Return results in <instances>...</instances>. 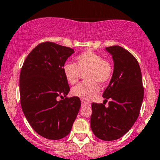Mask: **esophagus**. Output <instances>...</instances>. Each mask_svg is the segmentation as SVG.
I'll return each instance as SVG.
<instances>
[{"label":"esophagus","instance_id":"1","mask_svg":"<svg viewBox=\"0 0 160 160\" xmlns=\"http://www.w3.org/2000/svg\"><path fill=\"white\" fill-rule=\"evenodd\" d=\"M81 102H82V104H83V105H88V104H89V102L84 100V99H82Z\"/></svg>","mask_w":160,"mask_h":160}]
</instances>
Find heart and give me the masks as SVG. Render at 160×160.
Returning <instances> with one entry per match:
<instances>
[{"mask_svg": "<svg viewBox=\"0 0 160 160\" xmlns=\"http://www.w3.org/2000/svg\"><path fill=\"white\" fill-rule=\"evenodd\" d=\"M76 64L66 62L63 70L65 80L70 84H75L81 73H85V81L72 89V94L79 98L89 99L95 96L99 90V84H106L110 81L113 73V66L109 60L102 58L98 53L86 51L75 58Z\"/></svg>", "mask_w": 160, "mask_h": 160, "instance_id": "obj_1", "label": "heart"}]
</instances>
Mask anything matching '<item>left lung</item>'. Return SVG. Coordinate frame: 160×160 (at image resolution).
Returning a JSON list of instances; mask_svg holds the SVG:
<instances>
[{
  "label": "left lung",
  "mask_w": 160,
  "mask_h": 160,
  "mask_svg": "<svg viewBox=\"0 0 160 160\" xmlns=\"http://www.w3.org/2000/svg\"><path fill=\"white\" fill-rule=\"evenodd\" d=\"M114 62L113 76L102 94L103 103L92 102L91 128L102 141L125 135L137 121L144 98L140 65L135 57L119 46L107 47ZM109 101L108 107L105 104Z\"/></svg>",
  "instance_id": "1"
}]
</instances>
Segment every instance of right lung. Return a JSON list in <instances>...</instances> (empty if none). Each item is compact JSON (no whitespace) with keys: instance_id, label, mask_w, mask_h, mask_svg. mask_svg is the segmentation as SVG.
Here are the masks:
<instances>
[{"instance_id":"add662e5","label":"right lung","mask_w":160,"mask_h":160,"mask_svg":"<svg viewBox=\"0 0 160 160\" xmlns=\"http://www.w3.org/2000/svg\"><path fill=\"white\" fill-rule=\"evenodd\" d=\"M73 53L70 47L42 42L28 55L20 71L23 114L33 129L49 140H59L69 133L81 106L79 97H67L70 88L62 70Z\"/></svg>"}]
</instances>
